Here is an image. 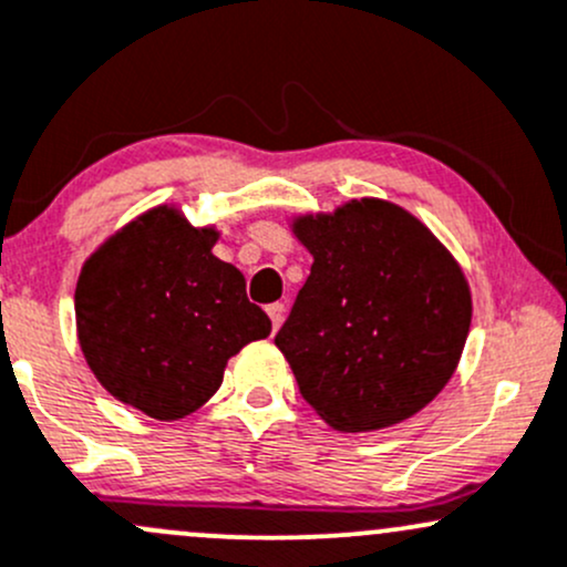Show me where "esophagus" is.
Instances as JSON below:
<instances>
[{
  "label": "esophagus",
  "instance_id": "1",
  "mask_svg": "<svg viewBox=\"0 0 567 567\" xmlns=\"http://www.w3.org/2000/svg\"><path fill=\"white\" fill-rule=\"evenodd\" d=\"M266 312H269V317H271V326H274V331H277L279 326H282V320H285V303H269V307H266Z\"/></svg>",
  "mask_w": 567,
  "mask_h": 567
}]
</instances>
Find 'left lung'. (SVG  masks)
Returning <instances> with one entry per match:
<instances>
[{"label":"left lung","mask_w":567,"mask_h":567,"mask_svg":"<svg viewBox=\"0 0 567 567\" xmlns=\"http://www.w3.org/2000/svg\"><path fill=\"white\" fill-rule=\"evenodd\" d=\"M315 264L274 344L303 401L344 433L425 409L457 369L471 328L465 274L435 236L382 198L303 215Z\"/></svg>","instance_id":"obj_1"}]
</instances>
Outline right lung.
Wrapping results in <instances>:
<instances>
[{"label": "right lung", "mask_w": 567, "mask_h": 567, "mask_svg": "<svg viewBox=\"0 0 567 567\" xmlns=\"http://www.w3.org/2000/svg\"><path fill=\"white\" fill-rule=\"evenodd\" d=\"M215 228L155 207L85 260L78 339L102 388L153 420H179L217 393L228 358L271 333L245 277L215 258Z\"/></svg>", "instance_id": "1"}]
</instances>
